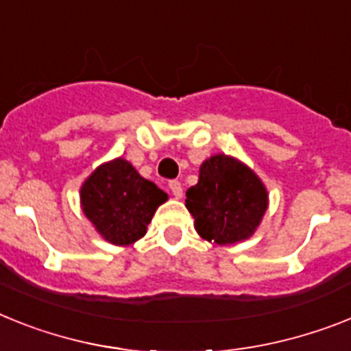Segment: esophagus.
<instances>
[{
	"label": "esophagus",
	"mask_w": 351,
	"mask_h": 351,
	"mask_svg": "<svg viewBox=\"0 0 351 351\" xmlns=\"http://www.w3.org/2000/svg\"><path fill=\"white\" fill-rule=\"evenodd\" d=\"M169 189H171V193H173V196H175L176 199H180L182 196H184V189H182V184L178 180H171L169 182Z\"/></svg>",
	"instance_id": "1"
}]
</instances>
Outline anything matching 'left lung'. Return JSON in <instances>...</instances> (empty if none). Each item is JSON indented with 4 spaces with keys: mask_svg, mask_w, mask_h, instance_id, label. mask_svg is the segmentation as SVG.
Returning a JSON list of instances; mask_svg holds the SVG:
<instances>
[{
    "mask_svg": "<svg viewBox=\"0 0 351 351\" xmlns=\"http://www.w3.org/2000/svg\"><path fill=\"white\" fill-rule=\"evenodd\" d=\"M194 228L208 243L235 244L252 237L267 208V191L237 158L214 155L199 167V180L185 193Z\"/></svg>",
    "mask_w": 351,
    "mask_h": 351,
    "instance_id": "obj_1",
    "label": "left lung"
}]
</instances>
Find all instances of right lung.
<instances>
[{
	"label": "right lung",
	"mask_w": 351,
	"mask_h": 351,
	"mask_svg": "<svg viewBox=\"0 0 351 351\" xmlns=\"http://www.w3.org/2000/svg\"><path fill=\"white\" fill-rule=\"evenodd\" d=\"M80 199L82 210L103 239L128 246L146 234L167 194L143 178L130 162L116 158L101 164L84 182Z\"/></svg>",
	"instance_id": "add662e5"
}]
</instances>
